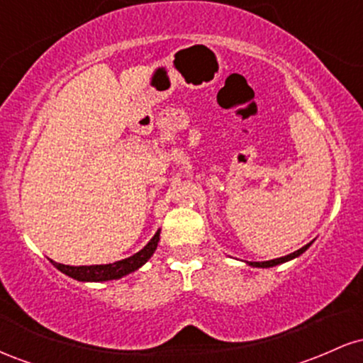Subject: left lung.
I'll return each instance as SVG.
<instances>
[{
	"label": "left lung",
	"instance_id": "obj_1",
	"mask_svg": "<svg viewBox=\"0 0 363 363\" xmlns=\"http://www.w3.org/2000/svg\"><path fill=\"white\" fill-rule=\"evenodd\" d=\"M309 245H311V244L303 245V247L298 249V251H295V252L289 254V256L277 257V259H269V261H249V264H251V266H256V268H269V266H277V264H281V262H285V261H290V259H294V257L301 256L302 252H306V249L309 247Z\"/></svg>",
	"mask_w": 363,
	"mask_h": 363
}]
</instances>
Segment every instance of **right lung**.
I'll list each match as a JSON object with an SVG mask.
<instances>
[{
  "mask_svg": "<svg viewBox=\"0 0 363 363\" xmlns=\"http://www.w3.org/2000/svg\"><path fill=\"white\" fill-rule=\"evenodd\" d=\"M158 240H160V230L153 235V239L141 249L140 252H136L135 256L126 257L123 261H116L112 264H95V266H68L61 264V262H54L60 272H62L68 277L74 278L78 281H107V280H118L123 278L124 274H129L135 269H138L140 266H143L152 254L155 252Z\"/></svg>",
  "mask_w": 363,
  "mask_h": 363,
  "instance_id": "right-lung-1",
  "label": "right lung"
}]
</instances>
